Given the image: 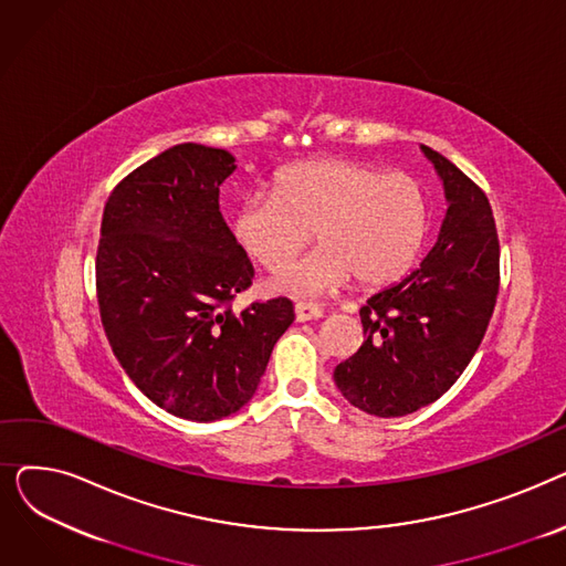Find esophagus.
Instances as JSON below:
<instances>
[{
    "label": "esophagus",
    "mask_w": 566,
    "mask_h": 566,
    "mask_svg": "<svg viewBox=\"0 0 566 566\" xmlns=\"http://www.w3.org/2000/svg\"><path fill=\"white\" fill-rule=\"evenodd\" d=\"M321 316H323V307H318L314 303H298V305H295V318H298L301 323L316 321Z\"/></svg>",
    "instance_id": "34e87169"
}]
</instances>
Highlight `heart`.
I'll list each match as a JSON object with an SVG mask.
<instances>
[{"label": "heart", "instance_id": "heart-1", "mask_svg": "<svg viewBox=\"0 0 566 566\" xmlns=\"http://www.w3.org/2000/svg\"><path fill=\"white\" fill-rule=\"evenodd\" d=\"M429 224L424 192L406 174L355 160H307L277 174L273 192L238 201V245L268 271H280L312 238L323 243L273 280L289 295H323L353 275L365 286L401 277Z\"/></svg>", "mask_w": 566, "mask_h": 566}]
</instances>
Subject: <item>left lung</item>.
I'll list each match as a JSON object with an SVG mask.
<instances>
[{
	"instance_id": "1",
	"label": "left lung",
	"mask_w": 566,
	"mask_h": 566,
	"mask_svg": "<svg viewBox=\"0 0 566 566\" xmlns=\"http://www.w3.org/2000/svg\"><path fill=\"white\" fill-rule=\"evenodd\" d=\"M448 199L438 241L420 268L360 310L365 344L335 369L348 403L403 418L448 392L478 353L500 289V243L482 188L429 146Z\"/></svg>"
}]
</instances>
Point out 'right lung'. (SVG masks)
I'll return each instance as SVG.
<instances>
[{"instance_id": "obj_1", "label": "right lung", "mask_w": 566, "mask_h": 566, "mask_svg": "<svg viewBox=\"0 0 566 566\" xmlns=\"http://www.w3.org/2000/svg\"><path fill=\"white\" fill-rule=\"evenodd\" d=\"M233 169L224 148L176 144L112 190L101 224L96 291L116 360L156 406L192 422L254 397L295 318L289 298L231 312L254 277L220 213Z\"/></svg>"}]
</instances>
